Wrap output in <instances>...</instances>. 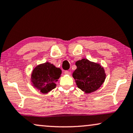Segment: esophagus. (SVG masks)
<instances>
[{"label":"esophagus","instance_id":"esophagus-1","mask_svg":"<svg viewBox=\"0 0 133 133\" xmlns=\"http://www.w3.org/2000/svg\"><path fill=\"white\" fill-rule=\"evenodd\" d=\"M64 74H68V75H70V72L69 71H68V70H65V71H64Z\"/></svg>","mask_w":133,"mask_h":133}]
</instances>
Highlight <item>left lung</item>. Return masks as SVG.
<instances>
[{
  "label": "left lung",
  "instance_id": "left-lung-1",
  "mask_svg": "<svg viewBox=\"0 0 133 133\" xmlns=\"http://www.w3.org/2000/svg\"><path fill=\"white\" fill-rule=\"evenodd\" d=\"M77 69L72 74L77 87L86 94L93 92L100 88L106 78L104 68L100 64L86 58L75 63Z\"/></svg>",
  "mask_w": 133,
  "mask_h": 133
}]
</instances>
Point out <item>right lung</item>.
<instances>
[{"mask_svg":"<svg viewBox=\"0 0 133 133\" xmlns=\"http://www.w3.org/2000/svg\"><path fill=\"white\" fill-rule=\"evenodd\" d=\"M59 68H56L49 62L40 64L34 68L31 75V82L33 87L42 94H47L56 88L55 83L61 77Z\"/></svg>","mask_w":133,"mask_h":133,"instance_id":"obj_1","label":"right lung"}]
</instances>
